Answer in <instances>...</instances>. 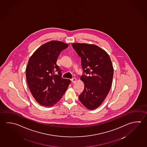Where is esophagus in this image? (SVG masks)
I'll use <instances>...</instances> for the list:
<instances>
[{"mask_svg":"<svg viewBox=\"0 0 147 147\" xmlns=\"http://www.w3.org/2000/svg\"><path fill=\"white\" fill-rule=\"evenodd\" d=\"M71 82H72V83H75L76 82V81H77V79H76V78H72V79L71 80Z\"/></svg>","mask_w":147,"mask_h":147,"instance_id":"esophagus-1","label":"esophagus"}]
</instances>
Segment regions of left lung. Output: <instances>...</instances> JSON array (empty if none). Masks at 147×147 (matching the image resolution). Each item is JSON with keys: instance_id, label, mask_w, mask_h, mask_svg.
I'll list each match as a JSON object with an SVG mask.
<instances>
[{"instance_id": "8db88e82", "label": "left lung", "mask_w": 147, "mask_h": 147, "mask_svg": "<svg viewBox=\"0 0 147 147\" xmlns=\"http://www.w3.org/2000/svg\"><path fill=\"white\" fill-rule=\"evenodd\" d=\"M72 46L81 57L84 74L80 79L84 88L79 98L87 109H95L109 92L113 76L112 62L107 52L97 45L75 43Z\"/></svg>"}]
</instances>
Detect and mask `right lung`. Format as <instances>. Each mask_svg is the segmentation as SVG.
Instances as JSON below:
<instances>
[{
    "label": "right lung",
    "mask_w": 147,
    "mask_h": 147,
    "mask_svg": "<svg viewBox=\"0 0 147 147\" xmlns=\"http://www.w3.org/2000/svg\"><path fill=\"white\" fill-rule=\"evenodd\" d=\"M68 45L51 41L40 46L30 56L26 69L30 91L39 104L51 107L61 99L70 83L61 77V69L56 64L58 56ZM58 72L56 75L55 72Z\"/></svg>",
    "instance_id": "add662e5"
}]
</instances>
